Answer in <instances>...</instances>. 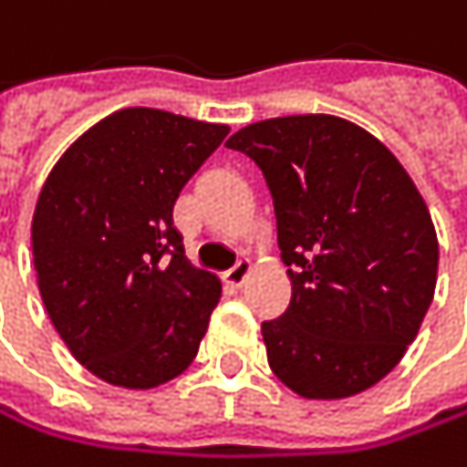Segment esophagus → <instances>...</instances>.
Wrapping results in <instances>:
<instances>
[{"instance_id": "34e87169", "label": "esophagus", "mask_w": 467, "mask_h": 467, "mask_svg": "<svg viewBox=\"0 0 467 467\" xmlns=\"http://www.w3.org/2000/svg\"><path fill=\"white\" fill-rule=\"evenodd\" d=\"M249 274H252V263H249V260H238L235 265H232V268L223 274V279H226L232 287H244L246 279H249Z\"/></svg>"}]
</instances>
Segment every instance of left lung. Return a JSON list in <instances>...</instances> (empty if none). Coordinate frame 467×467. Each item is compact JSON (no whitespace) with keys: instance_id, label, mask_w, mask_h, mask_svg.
Masks as SVG:
<instances>
[{"instance_id":"obj_1","label":"left lung","mask_w":467,"mask_h":467,"mask_svg":"<svg viewBox=\"0 0 467 467\" xmlns=\"http://www.w3.org/2000/svg\"><path fill=\"white\" fill-rule=\"evenodd\" d=\"M274 196L293 298L263 323L274 375L306 400L372 389L405 356L435 296L438 238L394 152L334 114L241 128Z\"/></svg>"}]
</instances>
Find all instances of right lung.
Wrapping results in <instances>:
<instances>
[{
    "label": "right lung",
    "mask_w": 467,
    "mask_h": 467,
    "mask_svg": "<svg viewBox=\"0 0 467 467\" xmlns=\"http://www.w3.org/2000/svg\"><path fill=\"white\" fill-rule=\"evenodd\" d=\"M229 133L161 109H119L51 169L32 218L43 306L95 378L155 389L196 358L221 282L188 263L171 210Z\"/></svg>",
    "instance_id": "obj_1"
}]
</instances>
